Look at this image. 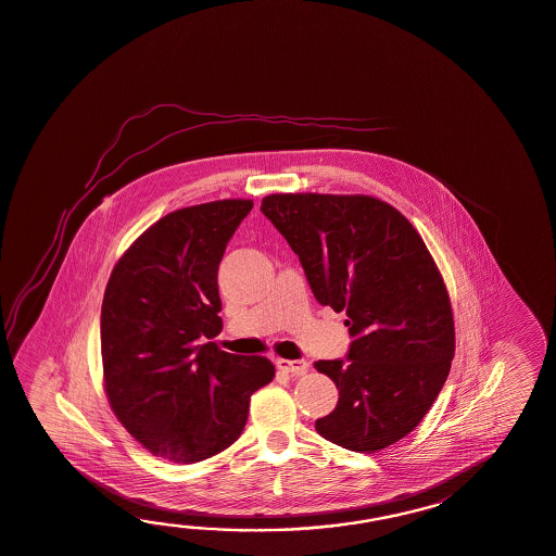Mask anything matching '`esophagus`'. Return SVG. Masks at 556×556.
Masks as SVG:
<instances>
[{
    "mask_svg": "<svg viewBox=\"0 0 556 556\" xmlns=\"http://www.w3.org/2000/svg\"><path fill=\"white\" fill-rule=\"evenodd\" d=\"M278 370H282L286 375L302 376L308 372L311 368V362L308 361H285V358H278L276 361Z\"/></svg>",
    "mask_w": 556,
    "mask_h": 556,
    "instance_id": "34e87169",
    "label": "esophagus"
}]
</instances>
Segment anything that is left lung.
Instances as JSON below:
<instances>
[{"instance_id": "8db88e82", "label": "left lung", "mask_w": 556, "mask_h": 556, "mask_svg": "<svg viewBox=\"0 0 556 556\" xmlns=\"http://www.w3.org/2000/svg\"><path fill=\"white\" fill-rule=\"evenodd\" d=\"M260 210L354 336L349 362H314L340 392L318 434L349 451L388 448L420 425L451 372L454 318L437 262L413 224L372 195L270 194Z\"/></svg>"}]
</instances>
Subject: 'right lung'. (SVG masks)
<instances>
[{"mask_svg": "<svg viewBox=\"0 0 556 556\" xmlns=\"http://www.w3.org/2000/svg\"><path fill=\"white\" fill-rule=\"evenodd\" d=\"M252 200L169 212L117 260L102 302L104 390L122 427L154 456L194 465L242 434L250 396L271 382L264 356L220 334L218 266Z\"/></svg>", "mask_w": 556, "mask_h": 556, "instance_id": "add662e5", "label": "right lung"}]
</instances>
